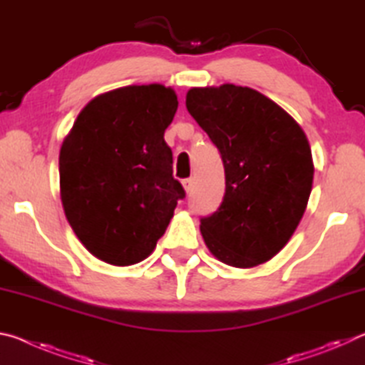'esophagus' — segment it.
Returning a JSON list of instances; mask_svg holds the SVG:
<instances>
[{
	"label": "esophagus",
	"mask_w": 365,
	"mask_h": 365,
	"mask_svg": "<svg viewBox=\"0 0 365 365\" xmlns=\"http://www.w3.org/2000/svg\"><path fill=\"white\" fill-rule=\"evenodd\" d=\"M182 185H183L185 191H187V193H190V191L193 190V187H195V180H193V178H185V180L182 182Z\"/></svg>",
	"instance_id": "1"
}]
</instances>
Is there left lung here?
Instances as JSON below:
<instances>
[{
	"label": "left lung",
	"mask_w": 365,
	"mask_h": 365,
	"mask_svg": "<svg viewBox=\"0 0 365 365\" xmlns=\"http://www.w3.org/2000/svg\"><path fill=\"white\" fill-rule=\"evenodd\" d=\"M187 109L224 160L225 195L201 219L209 251L232 267H255L292 238L312 190L306 133L279 104L248 86L191 88Z\"/></svg>",
	"instance_id": "obj_1"
}]
</instances>
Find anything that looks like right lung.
Here are the masks:
<instances>
[{
    "mask_svg": "<svg viewBox=\"0 0 365 365\" xmlns=\"http://www.w3.org/2000/svg\"><path fill=\"white\" fill-rule=\"evenodd\" d=\"M178 101L170 86H122L80 110L59 153L61 201L73 233L113 265L143 261L185 190L172 175L165 128Z\"/></svg>",
    "mask_w": 365,
    "mask_h": 365,
    "instance_id": "right-lung-1",
    "label": "right lung"
}]
</instances>
